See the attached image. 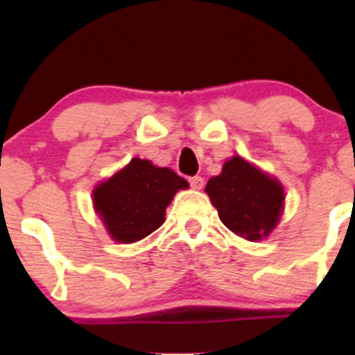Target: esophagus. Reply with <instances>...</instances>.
<instances>
[{"label":"esophagus","instance_id":"34e87169","mask_svg":"<svg viewBox=\"0 0 355 355\" xmlns=\"http://www.w3.org/2000/svg\"><path fill=\"white\" fill-rule=\"evenodd\" d=\"M189 184H191L192 189H198V191H199V189H202V185H204V178L196 175V177L189 178Z\"/></svg>","mask_w":355,"mask_h":355}]
</instances>
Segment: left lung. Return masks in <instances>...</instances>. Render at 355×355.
I'll list each match as a JSON object with an SVG mask.
<instances>
[{"mask_svg":"<svg viewBox=\"0 0 355 355\" xmlns=\"http://www.w3.org/2000/svg\"><path fill=\"white\" fill-rule=\"evenodd\" d=\"M206 194L225 227L250 242L268 237L284 211L280 182L241 156L225 161L221 173L207 182Z\"/></svg>","mask_w":355,"mask_h":355,"instance_id":"obj_1","label":"left lung"}]
</instances>
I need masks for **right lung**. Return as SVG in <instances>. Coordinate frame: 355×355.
I'll list each match as a JSON object with an SVG mask.
<instances>
[{
	"mask_svg": "<svg viewBox=\"0 0 355 355\" xmlns=\"http://www.w3.org/2000/svg\"><path fill=\"white\" fill-rule=\"evenodd\" d=\"M189 182L170 168L134 157L92 192L94 209L114 242L132 244L157 230L164 211Z\"/></svg>",
	"mask_w": 355,
	"mask_h": 355,
	"instance_id": "obj_1",
	"label": "right lung"
}]
</instances>
